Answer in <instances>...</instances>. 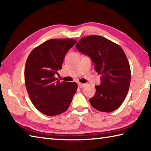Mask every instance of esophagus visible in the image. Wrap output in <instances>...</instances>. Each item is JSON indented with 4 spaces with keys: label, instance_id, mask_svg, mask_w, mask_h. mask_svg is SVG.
<instances>
[{
    "label": "esophagus",
    "instance_id": "obj_1",
    "mask_svg": "<svg viewBox=\"0 0 151 151\" xmlns=\"http://www.w3.org/2000/svg\"><path fill=\"white\" fill-rule=\"evenodd\" d=\"M78 86L79 88H83L85 86V84H83V83H78Z\"/></svg>",
    "mask_w": 151,
    "mask_h": 151
}]
</instances>
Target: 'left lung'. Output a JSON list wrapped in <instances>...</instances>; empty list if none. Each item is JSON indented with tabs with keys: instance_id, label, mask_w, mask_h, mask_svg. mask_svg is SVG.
Segmentation results:
<instances>
[{
	"instance_id": "8db88e82",
	"label": "left lung",
	"mask_w": 151,
	"mask_h": 151,
	"mask_svg": "<svg viewBox=\"0 0 151 151\" xmlns=\"http://www.w3.org/2000/svg\"><path fill=\"white\" fill-rule=\"evenodd\" d=\"M79 52L88 56L101 75L95 94L89 99L92 106L101 112L115 111L124 101L131 83V68L122 48L103 37L92 35L76 45Z\"/></svg>"
}]
</instances>
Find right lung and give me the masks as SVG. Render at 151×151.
<instances>
[{
	"label": "right lung",
	"instance_id": "obj_1",
	"mask_svg": "<svg viewBox=\"0 0 151 151\" xmlns=\"http://www.w3.org/2000/svg\"><path fill=\"white\" fill-rule=\"evenodd\" d=\"M71 39H50L35 48L24 68L25 85L32 104L47 116H56L69 107L78 86L61 83L55 75L62 68L66 53L76 44Z\"/></svg>",
	"mask_w": 151,
	"mask_h": 151
}]
</instances>
